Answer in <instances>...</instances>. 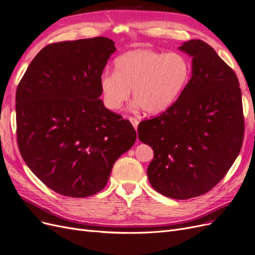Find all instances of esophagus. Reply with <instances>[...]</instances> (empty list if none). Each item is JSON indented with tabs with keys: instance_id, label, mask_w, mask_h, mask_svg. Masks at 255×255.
Returning a JSON list of instances; mask_svg holds the SVG:
<instances>
[{
	"instance_id": "34e87169",
	"label": "esophagus",
	"mask_w": 255,
	"mask_h": 255,
	"mask_svg": "<svg viewBox=\"0 0 255 255\" xmlns=\"http://www.w3.org/2000/svg\"><path fill=\"white\" fill-rule=\"evenodd\" d=\"M128 120L130 121V124L133 125V127L135 128V129L137 130V128H138V124H139V121L136 119V118H134V117H129L128 118Z\"/></svg>"
}]
</instances>
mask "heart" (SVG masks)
I'll return each instance as SVG.
<instances>
[{
  "label": "heart",
  "mask_w": 255,
  "mask_h": 255,
  "mask_svg": "<svg viewBox=\"0 0 255 255\" xmlns=\"http://www.w3.org/2000/svg\"><path fill=\"white\" fill-rule=\"evenodd\" d=\"M114 69L115 72L105 71L99 79L106 107L120 110L133 90L136 106L151 115L174 105L190 76V65L185 56L149 49L127 51L115 59Z\"/></svg>",
  "instance_id": "heart-1"
}]
</instances>
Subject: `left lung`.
<instances>
[{"mask_svg":"<svg viewBox=\"0 0 255 255\" xmlns=\"http://www.w3.org/2000/svg\"><path fill=\"white\" fill-rule=\"evenodd\" d=\"M179 49L192 57L191 78L174 105L140 122L138 138L154 150L147 167L152 188L187 200L225 177L240 154L245 125L234 71L201 39Z\"/></svg>","mask_w":255,"mask_h":255,"instance_id":"left-lung-1","label":"left lung"}]
</instances>
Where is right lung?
<instances>
[{
  "label": "right lung",
  "instance_id": "1",
  "mask_svg": "<svg viewBox=\"0 0 255 255\" xmlns=\"http://www.w3.org/2000/svg\"><path fill=\"white\" fill-rule=\"evenodd\" d=\"M114 44L104 36L50 44L17 86L19 152L59 195L85 198L100 191L116 160L136 141L130 122L99 99V79Z\"/></svg>",
  "mask_w": 255,
  "mask_h": 255
}]
</instances>
